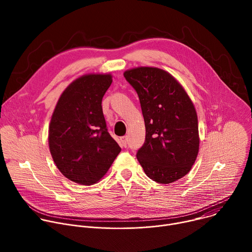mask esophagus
I'll return each mask as SVG.
<instances>
[{
	"mask_svg": "<svg viewBox=\"0 0 252 252\" xmlns=\"http://www.w3.org/2000/svg\"><path fill=\"white\" fill-rule=\"evenodd\" d=\"M121 141H122V145L124 148H126L127 147V137L126 136H123L121 138Z\"/></svg>",
	"mask_w": 252,
	"mask_h": 252,
	"instance_id": "obj_1",
	"label": "esophagus"
}]
</instances>
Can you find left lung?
I'll return each instance as SVG.
<instances>
[{"mask_svg": "<svg viewBox=\"0 0 252 252\" xmlns=\"http://www.w3.org/2000/svg\"><path fill=\"white\" fill-rule=\"evenodd\" d=\"M124 76L137 93L146 126L137 160L153 181L176 182L189 172L199 150L194 105L183 86L161 68L138 66Z\"/></svg>", "mask_w": 252, "mask_h": 252, "instance_id": "1", "label": "left lung"}]
</instances>
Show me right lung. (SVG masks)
I'll list each match as a JSON object with an SVG mask.
<instances>
[{
	"mask_svg": "<svg viewBox=\"0 0 252 252\" xmlns=\"http://www.w3.org/2000/svg\"><path fill=\"white\" fill-rule=\"evenodd\" d=\"M111 74H90L74 81L61 94L49 126L52 158L69 181L97 183L121 153L107 131L101 100L112 85Z\"/></svg>",
	"mask_w": 252,
	"mask_h": 252,
	"instance_id": "1",
	"label": "right lung"
}]
</instances>
